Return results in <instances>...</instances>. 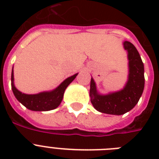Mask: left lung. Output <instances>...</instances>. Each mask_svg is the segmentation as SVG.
<instances>
[{"label":"left lung","instance_id":"obj_1","mask_svg":"<svg viewBox=\"0 0 159 159\" xmlns=\"http://www.w3.org/2000/svg\"><path fill=\"white\" fill-rule=\"evenodd\" d=\"M124 48L128 53V80L123 89L102 95L97 92V85L92 77L90 97L97 111L109 115L120 116L136 106L144 88V67L138 50L129 41L123 42Z\"/></svg>","mask_w":159,"mask_h":159}]
</instances>
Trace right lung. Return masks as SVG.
Wrapping results in <instances>:
<instances>
[{"label": "right lung", "mask_w": 159, "mask_h": 159, "mask_svg": "<svg viewBox=\"0 0 159 159\" xmlns=\"http://www.w3.org/2000/svg\"><path fill=\"white\" fill-rule=\"evenodd\" d=\"M78 73L65 79L55 89L49 92H43L38 94H25L20 92L14 84V71L11 72V88L15 97L27 109L34 111H48L56 109L59 106L66 88L75 79Z\"/></svg>", "instance_id": "add662e5"}]
</instances>
